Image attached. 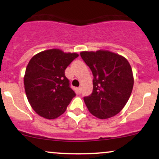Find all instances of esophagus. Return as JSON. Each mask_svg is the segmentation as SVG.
<instances>
[{
    "label": "esophagus",
    "instance_id": "34e87169",
    "mask_svg": "<svg viewBox=\"0 0 159 159\" xmlns=\"http://www.w3.org/2000/svg\"><path fill=\"white\" fill-rule=\"evenodd\" d=\"M77 91H78V93H81V87H78V88H77Z\"/></svg>",
    "mask_w": 159,
    "mask_h": 159
}]
</instances>
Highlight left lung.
Wrapping results in <instances>:
<instances>
[{"label":"left lung","instance_id":"8db88e82","mask_svg":"<svg viewBox=\"0 0 159 159\" xmlns=\"http://www.w3.org/2000/svg\"><path fill=\"white\" fill-rule=\"evenodd\" d=\"M80 55L93 75L92 93L84 97L87 108L99 119L112 117L132 93L134 78L130 64L123 56L108 51L82 52Z\"/></svg>","mask_w":159,"mask_h":159}]
</instances>
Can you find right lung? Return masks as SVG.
<instances>
[{
    "label": "right lung",
    "instance_id": "1",
    "mask_svg": "<svg viewBox=\"0 0 159 159\" xmlns=\"http://www.w3.org/2000/svg\"><path fill=\"white\" fill-rule=\"evenodd\" d=\"M78 57L76 53L50 49L36 54L29 61L24 78L25 93L39 116L55 119L65 112L76 96L65 69Z\"/></svg>",
    "mask_w": 159,
    "mask_h": 159
}]
</instances>
